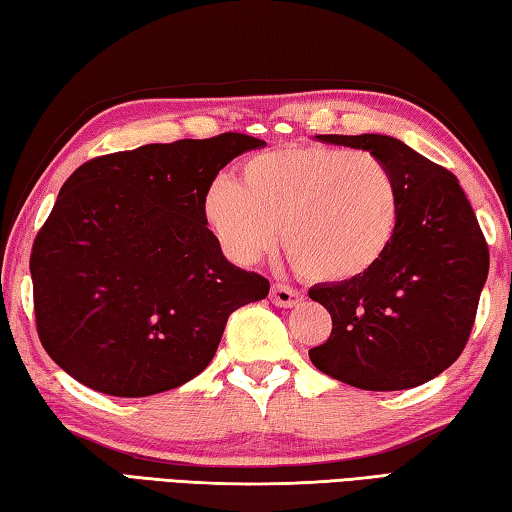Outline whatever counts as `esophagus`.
I'll return each instance as SVG.
<instances>
[{"instance_id": "esophagus-1", "label": "esophagus", "mask_w": 512, "mask_h": 512, "mask_svg": "<svg viewBox=\"0 0 512 512\" xmlns=\"http://www.w3.org/2000/svg\"><path fill=\"white\" fill-rule=\"evenodd\" d=\"M298 300L300 293L293 287H287V284H273L271 287V302L277 307H293L298 305Z\"/></svg>"}]
</instances>
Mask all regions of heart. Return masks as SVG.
<instances>
[{
  "label": "heart",
  "mask_w": 512,
  "mask_h": 512,
  "mask_svg": "<svg viewBox=\"0 0 512 512\" xmlns=\"http://www.w3.org/2000/svg\"><path fill=\"white\" fill-rule=\"evenodd\" d=\"M203 214L239 264L273 253L280 225L300 273L343 282L384 259L400 228L402 201L391 169L372 153L284 146L248 158L241 183L216 178Z\"/></svg>",
  "instance_id": "b5f03b06"
}]
</instances>
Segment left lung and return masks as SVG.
Returning <instances> with one entry per match:
<instances>
[{
	"mask_svg": "<svg viewBox=\"0 0 512 512\" xmlns=\"http://www.w3.org/2000/svg\"><path fill=\"white\" fill-rule=\"evenodd\" d=\"M370 151L397 180L402 219L368 273L316 284L332 314L329 339L309 350L325 375L363 391H402L438 377L470 339L490 253L452 171L388 135H316Z\"/></svg>",
	"mask_w": 512,
	"mask_h": 512,
	"instance_id": "1",
	"label": "left lung"
}]
</instances>
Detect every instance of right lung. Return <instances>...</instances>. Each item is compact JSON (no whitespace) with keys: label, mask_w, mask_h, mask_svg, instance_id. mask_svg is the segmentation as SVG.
<instances>
[{"label":"right lung","mask_w":512,"mask_h":512,"mask_svg":"<svg viewBox=\"0 0 512 512\" xmlns=\"http://www.w3.org/2000/svg\"><path fill=\"white\" fill-rule=\"evenodd\" d=\"M264 144L244 133L144 144L65 180L29 266L40 343L67 375L146 397L207 368L228 316L271 284L223 257L203 198L225 164Z\"/></svg>","instance_id":"1"}]
</instances>
